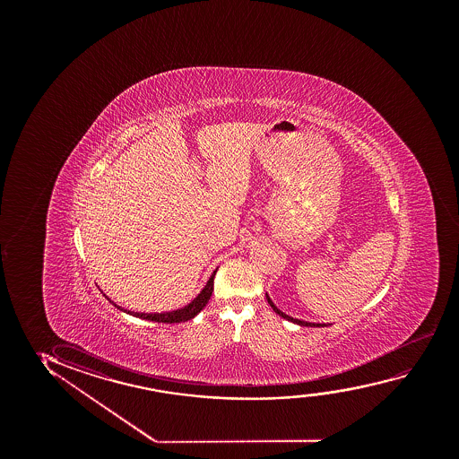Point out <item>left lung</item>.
<instances>
[{"mask_svg":"<svg viewBox=\"0 0 459 459\" xmlns=\"http://www.w3.org/2000/svg\"><path fill=\"white\" fill-rule=\"evenodd\" d=\"M266 299H268V302H270L271 307H273V310L276 312L277 315H281L282 318H285V320L293 321V323H296V325H299V326H310V327H320V326H326V325H320V323H307V321H301V320H296V318H291V316H289V315L283 314V312H281L279 308L274 306V302L271 301L270 296L266 295Z\"/></svg>","mask_w":459,"mask_h":459,"instance_id":"8db88e82","label":"left lung"}]
</instances>
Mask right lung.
Here are the masks:
<instances>
[{"mask_svg": "<svg viewBox=\"0 0 459 459\" xmlns=\"http://www.w3.org/2000/svg\"><path fill=\"white\" fill-rule=\"evenodd\" d=\"M214 274H216V271L212 274L210 281H208L207 285H205V289L202 290L201 295L197 296L195 301L188 304L186 307L178 308V310H174V312H164V314H139V312H130V310L119 307V306L114 304L111 299H109V302H113L116 307L124 310L126 314L138 316V318H143V320L157 321V323H182V321H188L191 320V318H195V315L199 314L202 308L207 306V302L210 301V296L213 293Z\"/></svg>", "mask_w": 459, "mask_h": 459, "instance_id": "obj_1", "label": "right lung"}]
</instances>
